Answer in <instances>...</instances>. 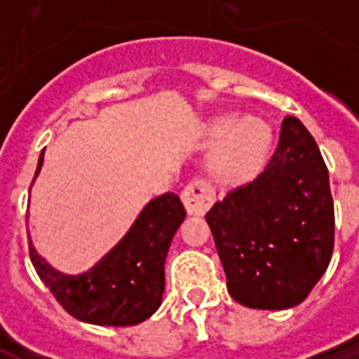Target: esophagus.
<instances>
[{"label": "esophagus", "instance_id": "obj_1", "mask_svg": "<svg viewBox=\"0 0 359 359\" xmlns=\"http://www.w3.org/2000/svg\"><path fill=\"white\" fill-rule=\"evenodd\" d=\"M182 202L190 215H203L215 202V190L205 179H196L184 188Z\"/></svg>", "mask_w": 359, "mask_h": 359}]
</instances>
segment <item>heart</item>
Here are the masks:
<instances>
[{
	"instance_id": "obj_1",
	"label": "heart",
	"mask_w": 359,
	"mask_h": 359,
	"mask_svg": "<svg viewBox=\"0 0 359 359\" xmlns=\"http://www.w3.org/2000/svg\"><path fill=\"white\" fill-rule=\"evenodd\" d=\"M271 140V126L244 113L219 115L205 130L208 146L219 148L211 161L213 172L226 182H242L257 175L267 159Z\"/></svg>"
}]
</instances>
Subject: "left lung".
I'll list each match as a JSON object with an SVG mask.
<instances>
[{
    "mask_svg": "<svg viewBox=\"0 0 359 359\" xmlns=\"http://www.w3.org/2000/svg\"><path fill=\"white\" fill-rule=\"evenodd\" d=\"M205 221L238 304L288 309L306 300L334 248L329 171L308 128L285 117L264 171L229 190Z\"/></svg>",
    "mask_w": 359,
    "mask_h": 359,
    "instance_id": "1",
    "label": "left lung"
}]
</instances>
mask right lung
Listing matches in <instances>:
<instances>
[{"label":"right lung","instance_id":"add662e5","mask_svg":"<svg viewBox=\"0 0 359 359\" xmlns=\"http://www.w3.org/2000/svg\"><path fill=\"white\" fill-rule=\"evenodd\" d=\"M42 161L40 156L36 175ZM184 217L187 211L177 194L167 192L151 200L125 238L82 275L55 271L38 256L32 242H28V252L38 277L71 316L107 327L136 325L161 304L165 257Z\"/></svg>","mask_w":359,"mask_h":359}]
</instances>
